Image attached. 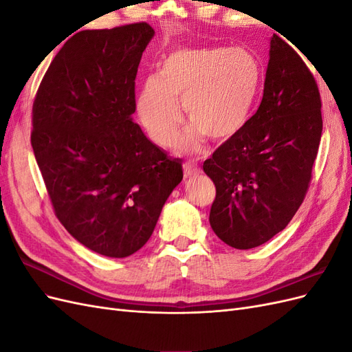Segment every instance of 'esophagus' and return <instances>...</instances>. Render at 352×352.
I'll return each mask as SVG.
<instances>
[{
  "mask_svg": "<svg viewBox=\"0 0 352 352\" xmlns=\"http://www.w3.org/2000/svg\"><path fill=\"white\" fill-rule=\"evenodd\" d=\"M199 167L197 166V163L194 162H185L184 163V173L186 177H192V176H197L199 175Z\"/></svg>",
  "mask_w": 352,
  "mask_h": 352,
  "instance_id": "1",
  "label": "esophagus"
}]
</instances>
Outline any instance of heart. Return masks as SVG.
Instances as JSON below:
<instances>
[{
	"label": "heart",
	"mask_w": 352,
	"mask_h": 352,
	"mask_svg": "<svg viewBox=\"0 0 352 352\" xmlns=\"http://www.w3.org/2000/svg\"><path fill=\"white\" fill-rule=\"evenodd\" d=\"M263 80L260 61L243 48H182L160 63L157 78H148L136 100V114L160 146H172L182 124L190 120L177 148H201L204 136L226 141L248 122Z\"/></svg>",
	"instance_id": "b5f03b06"
}]
</instances>
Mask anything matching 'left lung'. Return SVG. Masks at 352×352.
Wrapping results in <instances>:
<instances>
[{
  "label": "left lung",
  "mask_w": 352,
  "mask_h": 352,
  "mask_svg": "<svg viewBox=\"0 0 352 352\" xmlns=\"http://www.w3.org/2000/svg\"><path fill=\"white\" fill-rule=\"evenodd\" d=\"M322 131L313 73L274 34L258 110L202 166L216 185L210 225L223 242L250 250L287 226L310 186Z\"/></svg>",
  "instance_id": "left-lung-1"
}]
</instances>
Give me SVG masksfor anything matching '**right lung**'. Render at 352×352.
Segmentation results:
<instances>
[{
	"label": "right lung",
	"instance_id": "obj_1",
	"mask_svg": "<svg viewBox=\"0 0 352 352\" xmlns=\"http://www.w3.org/2000/svg\"><path fill=\"white\" fill-rule=\"evenodd\" d=\"M154 29L82 30L51 61L32 107L30 144L57 219L85 247L123 258L153 235L182 163L132 120L138 66Z\"/></svg>",
	"mask_w": 352,
	"mask_h": 352
}]
</instances>
